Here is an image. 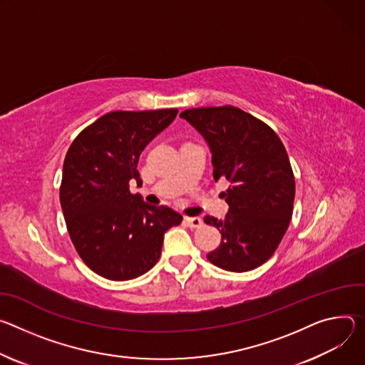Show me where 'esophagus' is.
I'll return each instance as SVG.
<instances>
[{
    "mask_svg": "<svg viewBox=\"0 0 365 365\" xmlns=\"http://www.w3.org/2000/svg\"><path fill=\"white\" fill-rule=\"evenodd\" d=\"M184 222L188 227H192V229L203 226V220H201V217H185Z\"/></svg>",
    "mask_w": 365,
    "mask_h": 365,
    "instance_id": "obj_1",
    "label": "esophagus"
}]
</instances>
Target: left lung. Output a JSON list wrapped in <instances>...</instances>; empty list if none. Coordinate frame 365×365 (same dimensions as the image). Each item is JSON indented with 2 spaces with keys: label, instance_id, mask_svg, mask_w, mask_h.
<instances>
[{
  "label": "left lung",
  "instance_id": "1",
  "mask_svg": "<svg viewBox=\"0 0 365 365\" xmlns=\"http://www.w3.org/2000/svg\"><path fill=\"white\" fill-rule=\"evenodd\" d=\"M180 117L209 145L215 181L229 184L220 194L229 205L226 217H205L222 235L209 261L232 272L262 265L293 215L296 184L284 145L264 121L233 106L191 108Z\"/></svg>",
  "mask_w": 365,
  "mask_h": 365
}]
</instances>
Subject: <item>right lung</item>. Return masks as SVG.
<instances>
[{
  "mask_svg": "<svg viewBox=\"0 0 365 365\" xmlns=\"http://www.w3.org/2000/svg\"><path fill=\"white\" fill-rule=\"evenodd\" d=\"M177 113H107L66 152L59 190L66 227L79 257L104 278L126 281L148 272L160 257L165 232L182 222L180 213L146 205L129 190L132 180L142 181V150Z\"/></svg>",
  "mask_w": 365,
  "mask_h": 365,
  "instance_id": "add662e5",
  "label": "right lung"
}]
</instances>
